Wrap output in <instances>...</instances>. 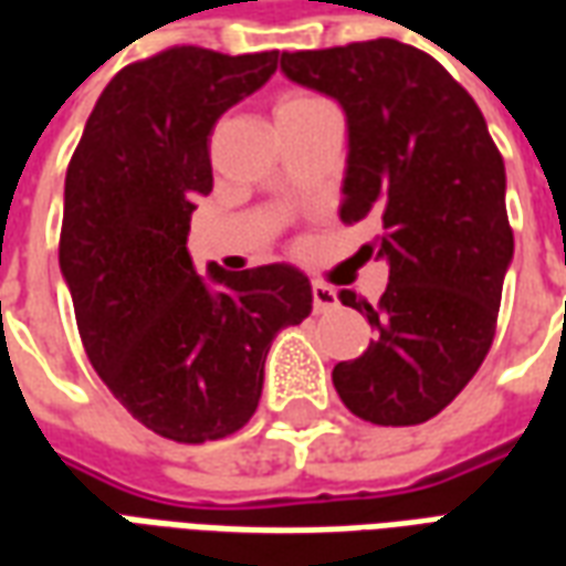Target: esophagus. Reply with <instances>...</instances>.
Here are the masks:
<instances>
[{"instance_id":"34e87169","label":"esophagus","mask_w":566,"mask_h":566,"mask_svg":"<svg viewBox=\"0 0 566 566\" xmlns=\"http://www.w3.org/2000/svg\"><path fill=\"white\" fill-rule=\"evenodd\" d=\"M312 306H315V312H333V308L339 306L336 291H333V287H327V284L315 282L312 284Z\"/></svg>"}]
</instances>
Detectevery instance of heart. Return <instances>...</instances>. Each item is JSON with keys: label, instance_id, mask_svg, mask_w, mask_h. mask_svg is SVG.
Returning <instances> with one entry per match:
<instances>
[{"label": "heart", "instance_id": "obj_1", "mask_svg": "<svg viewBox=\"0 0 566 566\" xmlns=\"http://www.w3.org/2000/svg\"><path fill=\"white\" fill-rule=\"evenodd\" d=\"M318 105H327L315 93H284L279 105H275V117L291 115V112H308V108H318Z\"/></svg>", "mask_w": 566, "mask_h": 566}]
</instances>
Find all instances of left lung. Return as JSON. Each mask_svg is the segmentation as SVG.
Segmentation results:
<instances>
[{
  "label": "left lung",
  "mask_w": 566,
  "mask_h": 566,
  "mask_svg": "<svg viewBox=\"0 0 566 566\" xmlns=\"http://www.w3.org/2000/svg\"><path fill=\"white\" fill-rule=\"evenodd\" d=\"M282 72L343 105L339 218L369 221L388 263L379 306L339 291L376 339L333 367L343 403L381 427L439 416L482 367L512 263L506 169L473 96L397 39L282 54Z\"/></svg>",
  "instance_id": "8db88e82"
}]
</instances>
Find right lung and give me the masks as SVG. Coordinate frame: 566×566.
I'll return each instance as SVG.
<instances>
[{
    "mask_svg": "<svg viewBox=\"0 0 566 566\" xmlns=\"http://www.w3.org/2000/svg\"><path fill=\"white\" fill-rule=\"evenodd\" d=\"M279 51L193 44L120 69L69 160L60 270L93 369L129 416L175 442L235 433L254 416L275 333L312 312L287 263L197 275L190 214L211 190L218 117L260 91Z\"/></svg>",
    "mask_w": 566,
    "mask_h": 566,
    "instance_id": "obj_1",
    "label": "right lung"
}]
</instances>
